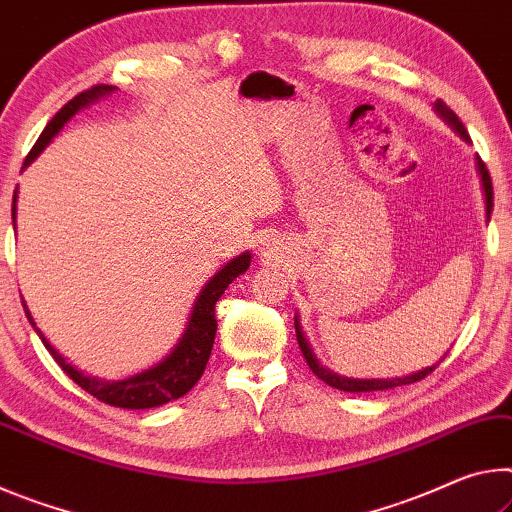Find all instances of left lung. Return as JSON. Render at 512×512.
Returning <instances> with one entry per match:
<instances>
[{
  "mask_svg": "<svg viewBox=\"0 0 512 512\" xmlns=\"http://www.w3.org/2000/svg\"><path fill=\"white\" fill-rule=\"evenodd\" d=\"M435 108H438V113H440L442 117H445V120L451 124V127H454V129L460 133V136H463L465 140H469L465 124L458 120L456 113L451 111V108H447V104L435 102ZM479 172H481L483 190H485V206H488V217H490V213H492V179H490L488 167H485V163L481 161V158H479ZM295 331H297L299 349H301V354H304L308 367H311V370H313V374L317 376V379H322L326 385H331V388H335V390H345V392H374V390H390V388H397V385H408V383L422 381L424 376H429V374L435 370V365H431V367H426V370H422V372L410 374V376H404V379H370V381H365V379H360V381H358V379H345V376H338V374H333V372H329V370H324V367H322L320 363H317V358L313 356L311 347H308V342H306V338H304V333H301V329H299L297 317H295Z\"/></svg>",
  "mask_w": 512,
  "mask_h": 512,
  "instance_id": "obj_1",
  "label": "left lung"
}]
</instances>
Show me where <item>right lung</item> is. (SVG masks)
<instances>
[{
  "label": "right lung",
  "mask_w": 512,
  "mask_h": 512,
  "mask_svg": "<svg viewBox=\"0 0 512 512\" xmlns=\"http://www.w3.org/2000/svg\"><path fill=\"white\" fill-rule=\"evenodd\" d=\"M108 92H113V86H92L88 90L79 92L77 97H72L70 102H67L61 111L49 120L45 131L40 133L36 145H33V149L29 152L27 161H24V165H29L33 158L43 152V149L49 145V140L63 129V124L70 120L79 108L88 106L90 102H95V99H99L102 95H108ZM15 201H18V190H15L13 195V222H15ZM249 261L251 256L242 254L238 258H233L231 263H226L222 270L206 283L204 290L199 292L195 306H192L188 329L183 331L179 345L174 347L172 354L165 360H161L158 365H154L152 370H145L124 381H99L74 370L70 363H65V358L61 354H56V349L45 340V335L36 329V322L31 320V313L27 311V306H24V313H27L33 329L38 331L40 340H43V345L47 347L49 354H52L58 367H61V370L70 376L79 388L86 390L88 395L117 408H131V410L156 408V406L167 404V401L183 397L192 385L201 379V374L206 370L208 358H211L213 342H215L217 299L224 295V290L229 288V283H233V279H238L242 272H247Z\"/></svg>",
  "instance_id": "add662e5"
}]
</instances>
